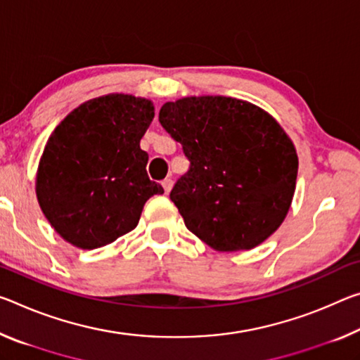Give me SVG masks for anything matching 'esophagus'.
<instances>
[{
  "label": "esophagus",
  "mask_w": 360,
  "mask_h": 360,
  "mask_svg": "<svg viewBox=\"0 0 360 360\" xmlns=\"http://www.w3.org/2000/svg\"><path fill=\"white\" fill-rule=\"evenodd\" d=\"M162 186H163V189H165V192H169L171 189H173V179L171 178H167V179H163V182H162Z\"/></svg>",
  "instance_id": "obj_1"
}]
</instances>
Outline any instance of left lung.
I'll list each match as a JSON object with an SVG mask.
<instances>
[{
  "label": "left lung",
  "mask_w": 360,
  "mask_h": 360,
  "mask_svg": "<svg viewBox=\"0 0 360 360\" xmlns=\"http://www.w3.org/2000/svg\"><path fill=\"white\" fill-rule=\"evenodd\" d=\"M191 168L169 193L186 227L216 252H243L276 232L296 187L293 141L271 113L226 96L167 102L158 115Z\"/></svg>",
  "instance_id": "obj_1"
}]
</instances>
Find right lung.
Here are the masks:
<instances>
[{
  "instance_id": "right-lung-1",
  "label": "right lung",
  "mask_w": 360,
  "mask_h": 360,
  "mask_svg": "<svg viewBox=\"0 0 360 360\" xmlns=\"http://www.w3.org/2000/svg\"><path fill=\"white\" fill-rule=\"evenodd\" d=\"M153 102L112 93L83 102L57 124L39 158L35 191L51 227L73 247L94 250L138 226L163 187L149 179L141 139Z\"/></svg>"
}]
</instances>
